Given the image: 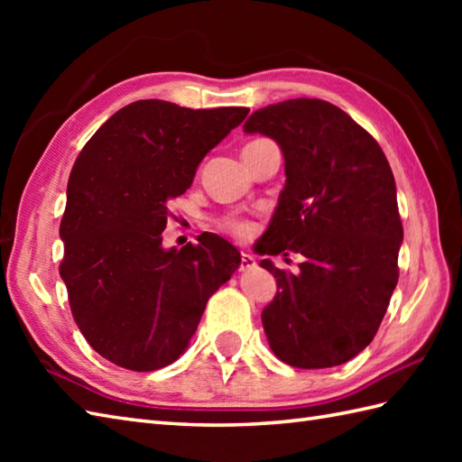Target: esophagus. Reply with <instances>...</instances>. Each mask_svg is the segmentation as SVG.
<instances>
[{
	"label": "esophagus",
	"instance_id": "1",
	"mask_svg": "<svg viewBox=\"0 0 462 462\" xmlns=\"http://www.w3.org/2000/svg\"><path fill=\"white\" fill-rule=\"evenodd\" d=\"M240 270H252V268H256V258L252 256V254H246V252H242L240 254Z\"/></svg>",
	"mask_w": 462,
	"mask_h": 462
}]
</instances>
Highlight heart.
<instances>
[{"mask_svg": "<svg viewBox=\"0 0 462 462\" xmlns=\"http://www.w3.org/2000/svg\"><path fill=\"white\" fill-rule=\"evenodd\" d=\"M222 226H224V230H228L232 236H236V238H248L254 230L252 222L244 220V218H226L222 222Z\"/></svg>", "mask_w": 462, "mask_h": 462, "instance_id": "heart-1", "label": "heart"}]
</instances>
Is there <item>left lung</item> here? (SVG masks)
I'll list each match as a JSON object with an SVG mask.
<instances>
[{"label":"left lung","mask_w":462,"mask_h":462,"mask_svg":"<svg viewBox=\"0 0 462 462\" xmlns=\"http://www.w3.org/2000/svg\"><path fill=\"white\" fill-rule=\"evenodd\" d=\"M244 133L280 144L286 186L262 254H301L300 273L272 260L278 291L262 311L272 351L300 369L336 367L375 337L399 280L403 224L381 146L339 106L290 99L252 113Z\"/></svg>","instance_id":"obj_1"}]
</instances>
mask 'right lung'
Returning a JSON list of instances; mask_svg holds the SVG:
<instances>
[{
  "label": "right lung",
  "instance_id": "obj_1",
  "mask_svg": "<svg viewBox=\"0 0 462 462\" xmlns=\"http://www.w3.org/2000/svg\"><path fill=\"white\" fill-rule=\"evenodd\" d=\"M246 106L186 109L134 101L101 125L77 156L59 236V273L73 319L89 346L131 371L179 359L206 301L240 266V252L216 234L164 250L171 200Z\"/></svg>",
  "mask_w": 462,
  "mask_h": 462
}]
</instances>
